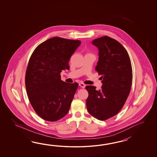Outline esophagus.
Here are the masks:
<instances>
[{"instance_id":"34e87169","label":"esophagus","mask_w":157,"mask_h":157,"mask_svg":"<svg viewBox=\"0 0 157 157\" xmlns=\"http://www.w3.org/2000/svg\"><path fill=\"white\" fill-rule=\"evenodd\" d=\"M79 86L82 88H85V85L83 83H79Z\"/></svg>"}]
</instances>
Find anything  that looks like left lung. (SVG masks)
<instances>
[{"label": "left lung", "instance_id": "left-lung-1", "mask_svg": "<svg viewBox=\"0 0 157 157\" xmlns=\"http://www.w3.org/2000/svg\"><path fill=\"white\" fill-rule=\"evenodd\" d=\"M98 48L99 60L95 70L101 75V89L86 86L89 96L87 109L93 117L106 120L116 115L124 107L130 92L132 70L127 50L110 37H101L92 41Z\"/></svg>", "mask_w": 157, "mask_h": 157}]
</instances>
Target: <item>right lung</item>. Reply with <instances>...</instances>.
I'll return each mask as SVG.
<instances>
[{
  "mask_svg": "<svg viewBox=\"0 0 157 157\" xmlns=\"http://www.w3.org/2000/svg\"><path fill=\"white\" fill-rule=\"evenodd\" d=\"M80 40L54 37L40 44L30 57L25 76L27 94L36 113L43 120H59L68 112L78 84L62 81Z\"/></svg>",
  "mask_w": 157,
  "mask_h": 157,
  "instance_id": "obj_1",
  "label": "right lung"
}]
</instances>
